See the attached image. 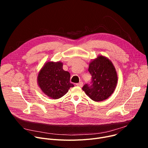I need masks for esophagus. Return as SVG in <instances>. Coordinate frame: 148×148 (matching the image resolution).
Returning a JSON list of instances; mask_svg holds the SVG:
<instances>
[{
	"label": "esophagus",
	"instance_id": "obj_1",
	"mask_svg": "<svg viewBox=\"0 0 148 148\" xmlns=\"http://www.w3.org/2000/svg\"><path fill=\"white\" fill-rule=\"evenodd\" d=\"M76 85H77V86H79V87H82V86H83V82H80V83H77V84H76Z\"/></svg>",
	"mask_w": 148,
	"mask_h": 148
}]
</instances>
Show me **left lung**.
Masks as SVG:
<instances>
[{
  "label": "left lung",
  "mask_w": 148,
  "mask_h": 148,
  "mask_svg": "<svg viewBox=\"0 0 148 148\" xmlns=\"http://www.w3.org/2000/svg\"><path fill=\"white\" fill-rule=\"evenodd\" d=\"M88 71L92 75V84H85L82 89L94 101H103L114 92L118 83V75L112 61L99 55L89 64Z\"/></svg>",
  "instance_id": "obj_1"
}]
</instances>
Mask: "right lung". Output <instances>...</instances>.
Wrapping results in <instances>:
<instances>
[{"mask_svg": "<svg viewBox=\"0 0 148 148\" xmlns=\"http://www.w3.org/2000/svg\"><path fill=\"white\" fill-rule=\"evenodd\" d=\"M69 81L70 74L63 69V63L60 61L46 62L37 77L38 85L42 92L54 99L62 97L74 86Z\"/></svg>", "mask_w": 148, "mask_h": 148, "instance_id": "obj_1", "label": "right lung"}]
</instances>
